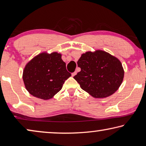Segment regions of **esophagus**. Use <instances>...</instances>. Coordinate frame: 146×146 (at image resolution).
<instances>
[{"label":"esophagus","instance_id":"1","mask_svg":"<svg viewBox=\"0 0 146 146\" xmlns=\"http://www.w3.org/2000/svg\"><path fill=\"white\" fill-rule=\"evenodd\" d=\"M76 74H77V72H76V71H75L74 72L72 73V76H76Z\"/></svg>","mask_w":146,"mask_h":146}]
</instances>
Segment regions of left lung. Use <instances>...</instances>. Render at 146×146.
Instances as JSON below:
<instances>
[{"mask_svg":"<svg viewBox=\"0 0 146 146\" xmlns=\"http://www.w3.org/2000/svg\"><path fill=\"white\" fill-rule=\"evenodd\" d=\"M78 65L81 71L74 78L83 90L96 98L111 96L123 80L124 72L121 61L104 51L83 54Z\"/></svg>","mask_w":146,"mask_h":146,"instance_id":"left-lung-1","label":"left lung"}]
</instances>
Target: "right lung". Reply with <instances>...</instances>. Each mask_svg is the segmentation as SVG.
Masks as SVG:
<instances>
[{
    "mask_svg": "<svg viewBox=\"0 0 146 146\" xmlns=\"http://www.w3.org/2000/svg\"><path fill=\"white\" fill-rule=\"evenodd\" d=\"M57 52L42 53L28 63L23 72L25 88L33 96L49 99L62 88L71 74Z\"/></svg>",
    "mask_w": 146,
    "mask_h": 146,
    "instance_id": "obj_1",
    "label": "right lung"
}]
</instances>
